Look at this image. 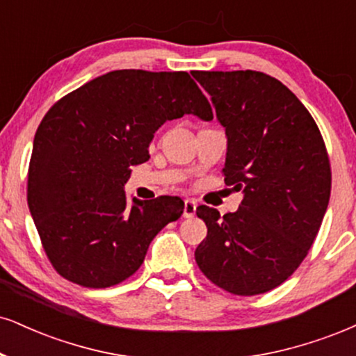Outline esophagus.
<instances>
[{
	"label": "esophagus",
	"mask_w": 356,
	"mask_h": 356,
	"mask_svg": "<svg viewBox=\"0 0 356 356\" xmlns=\"http://www.w3.org/2000/svg\"><path fill=\"white\" fill-rule=\"evenodd\" d=\"M196 201L195 200H186L185 201V209H183V216L185 218H193L196 214Z\"/></svg>",
	"instance_id": "esophagus-1"
}]
</instances>
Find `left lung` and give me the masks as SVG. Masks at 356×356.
I'll use <instances>...</instances> for the list:
<instances>
[{
	"label": "left lung",
	"instance_id": "1",
	"mask_svg": "<svg viewBox=\"0 0 356 356\" xmlns=\"http://www.w3.org/2000/svg\"><path fill=\"white\" fill-rule=\"evenodd\" d=\"M211 95L227 140L226 185L243 191L221 218L198 206L208 236L195 251L203 274L236 296L269 292L314 244L330 200V163L318 127L277 79L257 71H193Z\"/></svg>",
	"mask_w": 356,
	"mask_h": 356
}]
</instances>
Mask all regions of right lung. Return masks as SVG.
Listing matches in <instances>:
<instances>
[{"label": "right lung", "instance_id": "add662e5", "mask_svg": "<svg viewBox=\"0 0 356 356\" xmlns=\"http://www.w3.org/2000/svg\"><path fill=\"white\" fill-rule=\"evenodd\" d=\"M213 120L188 72L112 71L52 105L38 127L28 204L51 264L92 289L115 285L142 266L153 238L183 214L178 196L131 198L130 168L147 161L166 120Z\"/></svg>", "mask_w": 356, "mask_h": 356}]
</instances>
